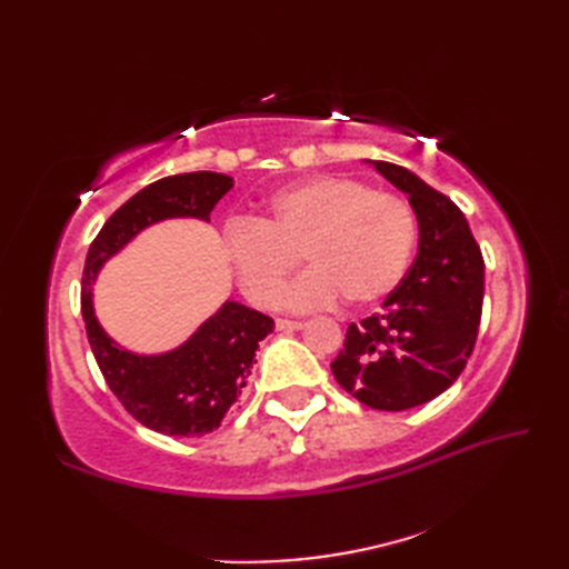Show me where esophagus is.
I'll use <instances>...</instances> for the list:
<instances>
[{
	"mask_svg": "<svg viewBox=\"0 0 569 569\" xmlns=\"http://www.w3.org/2000/svg\"><path fill=\"white\" fill-rule=\"evenodd\" d=\"M300 328H303V322L300 320H286V318L276 320V330H281V332H291V330H300Z\"/></svg>",
	"mask_w": 569,
	"mask_h": 569,
	"instance_id": "esophagus-1",
	"label": "esophagus"
}]
</instances>
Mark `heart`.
I'll return each instance as SVG.
<instances>
[{"label":"heart","mask_w":569,"mask_h":569,"mask_svg":"<svg viewBox=\"0 0 569 569\" xmlns=\"http://www.w3.org/2000/svg\"><path fill=\"white\" fill-rule=\"evenodd\" d=\"M418 222L408 200L357 178L316 176L278 190L259 222L227 227L224 249L241 291L273 306L300 257L312 269L286 288L293 310L369 306L401 283L416 249Z\"/></svg>","instance_id":"obj_1"}]
</instances>
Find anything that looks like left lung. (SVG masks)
Wrapping results in <instances>:
<instances>
[{
	"label": "left lung",
	"mask_w": 569,
	"mask_h": 569,
	"mask_svg": "<svg viewBox=\"0 0 569 569\" xmlns=\"http://www.w3.org/2000/svg\"><path fill=\"white\" fill-rule=\"evenodd\" d=\"M371 163L408 192L418 257L379 312L349 325L332 373L359 403L396 413L432 401L465 371L485 303V257L450 198L403 166Z\"/></svg>",
	"instance_id": "obj_1"
}]
</instances>
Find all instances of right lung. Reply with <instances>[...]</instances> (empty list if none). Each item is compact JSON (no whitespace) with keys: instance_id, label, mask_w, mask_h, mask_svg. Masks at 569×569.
Wrapping results in <instances>:
<instances>
[{"instance_id":"right-lung-1","label":"right lung","mask_w":569,"mask_h":569,"mask_svg":"<svg viewBox=\"0 0 569 569\" xmlns=\"http://www.w3.org/2000/svg\"><path fill=\"white\" fill-rule=\"evenodd\" d=\"M229 188L232 178L212 171L156 180L104 222L84 259L80 308L92 355L127 413L163 435L200 438L220 428L227 410L249 381L259 342L273 332V320L227 300L186 345L159 357H139L104 335L92 312L90 286L102 263L143 227L166 217L210 220L212 208Z\"/></svg>"}]
</instances>
